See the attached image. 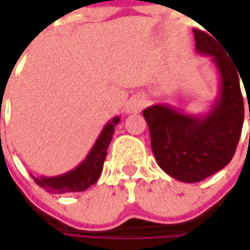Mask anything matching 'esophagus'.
Here are the masks:
<instances>
[{"label":"esophagus","mask_w":250,"mask_h":250,"mask_svg":"<svg viewBox=\"0 0 250 250\" xmlns=\"http://www.w3.org/2000/svg\"><path fill=\"white\" fill-rule=\"evenodd\" d=\"M147 105V100L143 96H137L134 99H131L128 105H127V112L128 113H138L142 111L143 108Z\"/></svg>","instance_id":"34e87169"}]
</instances>
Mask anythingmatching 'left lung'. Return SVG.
I'll return each mask as SVG.
<instances>
[{
	"instance_id": "1",
	"label": "left lung",
	"mask_w": 250,
	"mask_h": 250,
	"mask_svg": "<svg viewBox=\"0 0 250 250\" xmlns=\"http://www.w3.org/2000/svg\"><path fill=\"white\" fill-rule=\"evenodd\" d=\"M196 51L210 55L221 77L219 95L204 116L155 104L143 111L151 149L162 170L184 183L210 177L231 161L244 125L240 71L216 40L193 29ZM250 116V115H249Z\"/></svg>"
}]
</instances>
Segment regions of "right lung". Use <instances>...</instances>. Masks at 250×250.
<instances>
[{
    "label": "right lung",
    "mask_w": 250,
    "mask_h": 250,
    "mask_svg": "<svg viewBox=\"0 0 250 250\" xmlns=\"http://www.w3.org/2000/svg\"><path fill=\"white\" fill-rule=\"evenodd\" d=\"M119 116H116L105 125L92 150L86 155V158L76 169H73L67 173L59 174V176H52V177L32 176L35 183L50 193L86 191L89 187L93 186L100 177L101 172H103V165H104L105 157H107L108 146L112 141L115 125L119 123Z\"/></svg>",
    "instance_id": "add662e5"
}]
</instances>
